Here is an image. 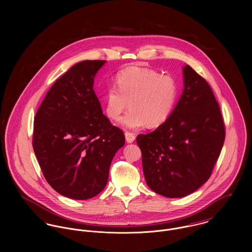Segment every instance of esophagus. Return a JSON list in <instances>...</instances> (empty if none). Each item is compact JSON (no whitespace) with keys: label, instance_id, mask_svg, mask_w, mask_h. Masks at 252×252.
I'll list each match as a JSON object with an SVG mask.
<instances>
[{"label":"esophagus","instance_id":"esophagus-1","mask_svg":"<svg viewBox=\"0 0 252 252\" xmlns=\"http://www.w3.org/2000/svg\"><path fill=\"white\" fill-rule=\"evenodd\" d=\"M125 138H126L127 143H129V144L133 143L135 141V139H136L135 134H133L131 132H125Z\"/></svg>","mask_w":252,"mask_h":252}]
</instances>
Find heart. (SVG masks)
<instances>
[{
  "mask_svg": "<svg viewBox=\"0 0 252 252\" xmlns=\"http://www.w3.org/2000/svg\"><path fill=\"white\" fill-rule=\"evenodd\" d=\"M114 84L106 90L103 105L108 118L117 120L129 103L130 110L119 121L126 129H139L146 124L161 126L172 114L179 98L176 78L144 67L120 71Z\"/></svg>",
  "mask_w": 252,
  "mask_h": 252,
  "instance_id": "b5f03b06",
  "label": "heart"
}]
</instances>
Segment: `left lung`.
Returning a JSON list of instances; mask_svg holds the SVG:
<instances>
[{"label":"left lung","mask_w":252,"mask_h":252,"mask_svg":"<svg viewBox=\"0 0 252 252\" xmlns=\"http://www.w3.org/2000/svg\"><path fill=\"white\" fill-rule=\"evenodd\" d=\"M184 89L168 120L149 134H140L145 181L168 198L187 196L210 179L225 140V126L214 92L189 65Z\"/></svg>","instance_id":"obj_1"}]
</instances>
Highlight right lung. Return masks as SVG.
Returning a JSON list of instances; mask_svg holds the SVG:
<instances>
[{"label":"right lung","mask_w":252,"mask_h":252,"mask_svg":"<svg viewBox=\"0 0 252 252\" xmlns=\"http://www.w3.org/2000/svg\"><path fill=\"white\" fill-rule=\"evenodd\" d=\"M105 60H85L58 78L36 111L33 148L42 174L59 194L95 197L106 187L109 166L125 144L123 131L103 114L93 89Z\"/></svg>","instance_id":"add662e5"}]
</instances>
